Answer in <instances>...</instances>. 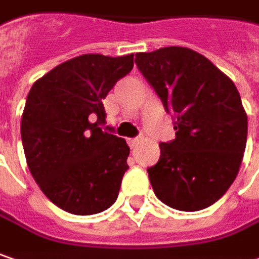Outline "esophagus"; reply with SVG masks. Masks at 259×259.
<instances>
[{
  "instance_id": "obj_1",
  "label": "esophagus",
  "mask_w": 259,
  "mask_h": 259,
  "mask_svg": "<svg viewBox=\"0 0 259 259\" xmlns=\"http://www.w3.org/2000/svg\"><path fill=\"white\" fill-rule=\"evenodd\" d=\"M127 142H129L130 148H136L139 145V142H142V138L141 136L139 138H133V139H129Z\"/></svg>"
}]
</instances>
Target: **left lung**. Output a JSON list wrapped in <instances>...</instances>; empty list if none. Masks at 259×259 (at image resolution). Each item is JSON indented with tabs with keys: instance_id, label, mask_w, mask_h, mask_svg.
Wrapping results in <instances>:
<instances>
[{
	"instance_id": "left-lung-1",
	"label": "left lung",
	"mask_w": 259,
	"mask_h": 259,
	"mask_svg": "<svg viewBox=\"0 0 259 259\" xmlns=\"http://www.w3.org/2000/svg\"><path fill=\"white\" fill-rule=\"evenodd\" d=\"M167 113L176 138L160 144L146 171L157 198L180 211L217 202L239 173L248 117L235 83L206 57L183 47L136 54L135 60Z\"/></svg>"
}]
</instances>
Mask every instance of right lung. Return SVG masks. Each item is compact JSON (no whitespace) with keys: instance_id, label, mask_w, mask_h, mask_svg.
<instances>
[{"instance_id":"obj_1","label":"right lung","mask_w":259,"mask_h":259,"mask_svg":"<svg viewBox=\"0 0 259 259\" xmlns=\"http://www.w3.org/2000/svg\"><path fill=\"white\" fill-rule=\"evenodd\" d=\"M132 69L133 54H84L42 76L27 95L22 115L27 167L44 195L70 214H98L118 196L130 148L98 126L105 121L102 99Z\"/></svg>"}]
</instances>
